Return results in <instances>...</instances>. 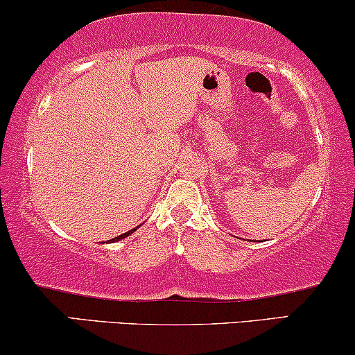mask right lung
Returning a JSON list of instances; mask_svg holds the SVG:
<instances>
[{
	"instance_id": "add662e5",
	"label": "right lung",
	"mask_w": 355,
	"mask_h": 355,
	"mask_svg": "<svg viewBox=\"0 0 355 355\" xmlns=\"http://www.w3.org/2000/svg\"><path fill=\"white\" fill-rule=\"evenodd\" d=\"M139 227V225H138ZM138 227H135V229H131V230H128V232H125V234H121V235H118V237H115V239H112V240H108V242H118V240H123V239H126L128 237V235H131L133 234L135 230L138 229Z\"/></svg>"
}]
</instances>
